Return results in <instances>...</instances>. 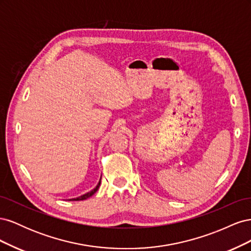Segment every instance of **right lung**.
<instances>
[{
  "label": "right lung",
  "instance_id": "1",
  "mask_svg": "<svg viewBox=\"0 0 251 251\" xmlns=\"http://www.w3.org/2000/svg\"><path fill=\"white\" fill-rule=\"evenodd\" d=\"M100 180H101V178H100ZM100 181L98 182V184L96 185V187H95L94 189H92V191H91V192H89V193H87V194H85V195H82V196L78 197V198H74V199H70V200H71V201H80V200H86L87 198H89V197H91L92 195H94V194L97 192V189L100 188Z\"/></svg>",
  "mask_w": 251,
  "mask_h": 251
}]
</instances>
